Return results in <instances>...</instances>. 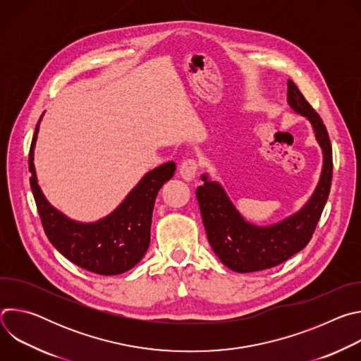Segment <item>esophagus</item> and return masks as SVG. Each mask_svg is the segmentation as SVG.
<instances>
[{
	"label": "esophagus",
	"instance_id": "34e87169",
	"mask_svg": "<svg viewBox=\"0 0 361 361\" xmlns=\"http://www.w3.org/2000/svg\"><path fill=\"white\" fill-rule=\"evenodd\" d=\"M198 171V163L194 159H187L180 166V174L185 181H191L195 178Z\"/></svg>",
	"mask_w": 361,
	"mask_h": 361
}]
</instances>
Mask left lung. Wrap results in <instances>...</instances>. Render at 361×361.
<instances>
[{"label":"left lung","mask_w":361,"mask_h":361,"mask_svg":"<svg viewBox=\"0 0 361 361\" xmlns=\"http://www.w3.org/2000/svg\"><path fill=\"white\" fill-rule=\"evenodd\" d=\"M290 107L312 123L323 149L324 166L320 183L304 207L294 216L270 227L247 223L235 210L223 187L202 176L204 185L195 191L209 243L224 266L237 273L276 267L302 250L312 240L330 194L333 149L322 117L308 104L297 85L288 80Z\"/></svg>","instance_id":"1"}]
</instances>
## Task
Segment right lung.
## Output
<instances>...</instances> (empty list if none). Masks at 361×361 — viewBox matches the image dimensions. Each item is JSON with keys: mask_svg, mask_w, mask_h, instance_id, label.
<instances>
[{"mask_svg": "<svg viewBox=\"0 0 361 361\" xmlns=\"http://www.w3.org/2000/svg\"><path fill=\"white\" fill-rule=\"evenodd\" d=\"M38 127L30 147V184L49 243L71 263L95 274L114 276L133 269L149 245L154 202L164 183L174 176L176 164L169 161L147 173L109 217L92 224L75 223L51 207L37 184L32 160Z\"/></svg>", "mask_w": 361, "mask_h": 361, "instance_id": "obj_1", "label": "right lung"}]
</instances>
